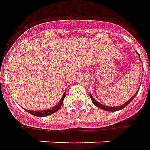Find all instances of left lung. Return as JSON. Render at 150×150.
Returning <instances> with one entry per match:
<instances>
[{"label": "left lung", "instance_id": "1", "mask_svg": "<svg viewBox=\"0 0 150 150\" xmlns=\"http://www.w3.org/2000/svg\"><path fill=\"white\" fill-rule=\"evenodd\" d=\"M139 92V91H137V92L134 94V96L131 98V99H129V101H127V102H125V103L124 105H120V106H115V107H110V106H106V105H102V104H101V103H99V102H97V101L93 98V96H91V94H90V97H91V101H92V103L94 104L95 105H96L97 107H99V108H101V109H103V110H108V111H116V110H121V109H123L124 107H125L126 105H128L129 104V102L130 101H132L134 99V96H136L137 95V93Z\"/></svg>", "mask_w": 150, "mask_h": 150}]
</instances>
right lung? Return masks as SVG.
I'll return each instance as SVG.
<instances>
[{
	"label": "right lung",
	"mask_w": 150,
	"mask_h": 150,
	"mask_svg": "<svg viewBox=\"0 0 150 150\" xmlns=\"http://www.w3.org/2000/svg\"><path fill=\"white\" fill-rule=\"evenodd\" d=\"M65 96H66V93L63 94V97L61 98V100H60V101L59 102V104L57 105H55L54 108H52V109H49V110H40V111H35V110H27V111H28L29 113L32 114V115H36V116H47V115H51V114H53L54 112H56L57 110H59V108H60V107L62 106V105H63V100H64Z\"/></svg>",
	"instance_id": "right-lung-1"
}]
</instances>
